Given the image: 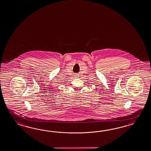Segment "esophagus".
<instances>
[{
    "label": "esophagus",
    "mask_w": 151,
    "mask_h": 151,
    "mask_svg": "<svg viewBox=\"0 0 151 151\" xmlns=\"http://www.w3.org/2000/svg\"><path fill=\"white\" fill-rule=\"evenodd\" d=\"M75 76H78V75H76V74Z\"/></svg>",
    "instance_id": "1"
}]
</instances>
